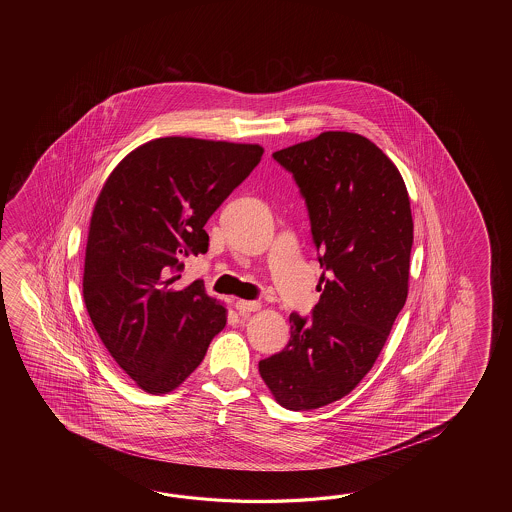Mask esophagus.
Listing matches in <instances>:
<instances>
[{
    "instance_id": "1",
    "label": "esophagus",
    "mask_w": 512,
    "mask_h": 512,
    "mask_svg": "<svg viewBox=\"0 0 512 512\" xmlns=\"http://www.w3.org/2000/svg\"><path fill=\"white\" fill-rule=\"evenodd\" d=\"M234 307L240 311L241 315H249V313H254V311H258L260 309V302H254V300H236V304Z\"/></svg>"
}]
</instances>
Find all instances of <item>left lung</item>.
Segmentation results:
<instances>
[{"instance_id":"1","label":"left lung","mask_w":512,"mask_h":512,"mask_svg":"<svg viewBox=\"0 0 512 512\" xmlns=\"http://www.w3.org/2000/svg\"><path fill=\"white\" fill-rule=\"evenodd\" d=\"M272 157L300 186L324 274L311 320L289 316L291 340L260 375L305 412L346 397L381 355L408 296L414 219L403 175L359 133L324 131Z\"/></svg>"}]
</instances>
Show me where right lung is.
Listing matches in <instances>:
<instances>
[{
    "instance_id": "right-lung-1",
    "label": "right lung",
    "mask_w": 512,
    "mask_h": 512,
    "mask_svg": "<svg viewBox=\"0 0 512 512\" xmlns=\"http://www.w3.org/2000/svg\"><path fill=\"white\" fill-rule=\"evenodd\" d=\"M261 155L260 144L153 139L128 153L98 194L84 302L109 355L144 392L183 384L227 324L203 282H174L185 258L208 251L205 223Z\"/></svg>"
}]
</instances>
